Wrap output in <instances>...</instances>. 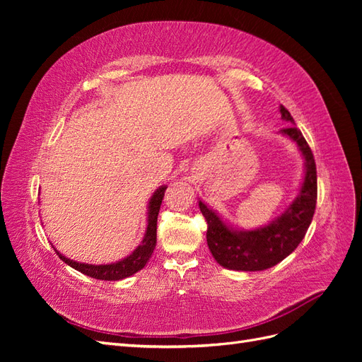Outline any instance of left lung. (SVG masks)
Returning <instances> with one entry per match:
<instances>
[{
  "label": "left lung",
  "mask_w": 362,
  "mask_h": 362,
  "mask_svg": "<svg viewBox=\"0 0 362 362\" xmlns=\"http://www.w3.org/2000/svg\"><path fill=\"white\" fill-rule=\"evenodd\" d=\"M281 119L291 127L281 129L298 146L303 158V178L296 198L286 211L258 228H238L223 218L199 199L208 229L206 243L217 264L237 272H259L276 266L299 246L308 229L317 202V170L313 152L296 128L294 119L284 105H279Z\"/></svg>",
  "instance_id": "8db88e82"
}]
</instances>
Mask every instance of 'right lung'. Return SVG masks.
Returning a JSON list of instances; mask_svg holds the SVG:
<instances>
[{"label": "right lung", "instance_id": "obj_1", "mask_svg": "<svg viewBox=\"0 0 362 362\" xmlns=\"http://www.w3.org/2000/svg\"><path fill=\"white\" fill-rule=\"evenodd\" d=\"M168 185H160V187L154 192V194L151 196V199L148 202V211H146V229H145V235L141 243L131 252V254L122 259L115 261V262H108V264H89V262H80L71 259L68 257H64L60 250H56V254L62 261L66 262L68 266L72 269L81 272L83 275L90 276L95 279H101V281H120L125 279L131 275H134L139 270L144 269L146 266V262L149 261L152 252L156 249L157 243V217L160 211V205L163 201L164 192H166Z\"/></svg>", "mask_w": 362, "mask_h": 362}]
</instances>
